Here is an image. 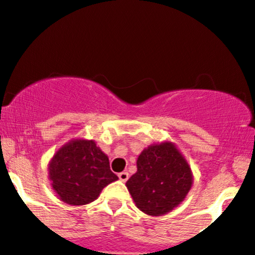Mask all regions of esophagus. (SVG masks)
<instances>
[{
    "label": "esophagus",
    "mask_w": 255,
    "mask_h": 255,
    "mask_svg": "<svg viewBox=\"0 0 255 255\" xmlns=\"http://www.w3.org/2000/svg\"><path fill=\"white\" fill-rule=\"evenodd\" d=\"M119 178L121 181H124V182H126V181L128 180V178H129V174H128L127 171H122V172H120L119 174Z\"/></svg>",
    "instance_id": "esophagus-1"
}]
</instances>
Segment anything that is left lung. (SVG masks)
I'll use <instances>...</instances> for the list:
<instances>
[{
	"label": "left lung",
	"mask_w": 255,
	"mask_h": 255,
	"mask_svg": "<svg viewBox=\"0 0 255 255\" xmlns=\"http://www.w3.org/2000/svg\"><path fill=\"white\" fill-rule=\"evenodd\" d=\"M126 186L137 209L150 216L170 212L192 187L191 168L171 142L145 148Z\"/></svg>",
	"instance_id": "obj_1"
}]
</instances>
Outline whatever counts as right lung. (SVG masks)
Wrapping results in <instances>:
<instances>
[{"label": "right lung", "mask_w": 255, "mask_h": 255, "mask_svg": "<svg viewBox=\"0 0 255 255\" xmlns=\"http://www.w3.org/2000/svg\"><path fill=\"white\" fill-rule=\"evenodd\" d=\"M49 177L61 200L69 205L92 203L105 186L119 180L93 140H73L60 148L49 165Z\"/></svg>", "instance_id": "add662e5"}]
</instances>
